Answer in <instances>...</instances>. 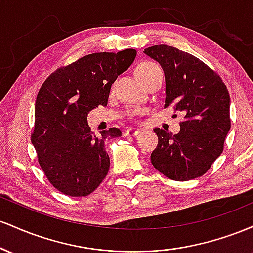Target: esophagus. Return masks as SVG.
<instances>
[{"label": "esophagus", "instance_id": "1", "mask_svg": "<svg viewBox=\"0 0 253 253\" xmlns=\"http://www.w3.org/2000/svg\"><path fill=\"white\" fill-rule=\"evenodd\" d=\"M138 134H140V130L129 128V129H127L126 132H125L124 135L125 136H136Z\"/></svg>", "mask_w": 253, "mask_h": 253}]
</instances>
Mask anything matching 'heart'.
Returning <instances> with one entry per match:
<instances>
[{
	"label": "heart",
	"instance_id": "1",
	"mask_svg": "<svg viewBox=\"0 0 253 253\" xmlns=\"http://www.w3.org/2000/svg\"><path fill=\"white\" fill-rule=\"evenodd\" d=\"M156 69H159V66L157 65L156 63L143 62V63L139 64V65L135 68V74H136V76H138L139 80L143 81L144 78L146 77L151 71L156 70Z\"/></svg>",
	"mask_w": 253,
	"mask_h": 253
}]
</instances>
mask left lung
<instances>
[{
    "label": "left lung",
    "instance_id": "obj_1",
    "mask_svg": "<svg viewBox=\"0 0 253 253\" xmlns=\"http://www.w3.org/2000/svg\"><path fill=\"white\" fill-rule=\"evenodd\" d=\"M165 75V104L184 120L177 134L153 129L158 145L151 163L168 178L189 181L205 175L222 153L231 129L228 90L221 77L199 58L168 45L145 48Z\"/></svg>",
    "mask_w": 253,
    "mask_h": 253
}]
</instances>
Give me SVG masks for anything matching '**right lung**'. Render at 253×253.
Segmentation results:
<instances>
[{"instance_id": "1", "label": "right lung", "mask_w": 253, "mask_h": 253, "mask_svg": "<svg viewBox=\"0 0 253 253\" xmlns=\"http://www.w3.org/2000/svg\"><path fill=\"white\" fill-rule=\"evenodd\" d=\"M135 56L133 48L88 54L57 69L40 88L32 144L43 173L60 193L89 195L108 173L104 141L121 132L109 128L95 135L86 118L100 104L107 106L110 86Z\"/></svg>"}]
</instances>
